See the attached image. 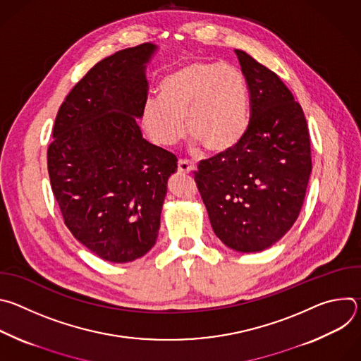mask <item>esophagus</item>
I'll return each mask as SVG.
<instances>
[{
	"label": "esophagus",
	"mask_w": 361,
	"mask_h": 361,
	"mask_svg": "<svg viewBox=\"0 0 361 361\" xmlns=\"http://www.w3.org/2000/svg\"><path fill=\"white\" fill-rule=\"evenodd\" d=\"M194 170H195V166L192 163H190L188 160H180L178 161V173L188 174V173H191Z\"/></svg>",
	"instance_id": "34e87169"
}]
</instances>
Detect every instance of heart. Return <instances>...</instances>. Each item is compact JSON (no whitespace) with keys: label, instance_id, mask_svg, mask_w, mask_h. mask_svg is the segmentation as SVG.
Here are the masks:
<instances>
[{"label":"heart","instance_id":"heart-1","mask_svg":"<svg viewBox=\"0 0 361 361\" xmlns=\"http://www.w3.org/2000/svg\"><path fill=\"white\" fill-rule=\"evenodd\" d=\"M159 91L160 98H148L142 109V126L159 145L183 138V120L190 137L212 154L231 149L247 130V87L228 64H185L167 74Z\"/></svg>","mask_w":361,"mask_h":361}]
</instances>
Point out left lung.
<instances>
[{
  "label": "left lung",
  "mask_w": 361,
  "mask_h": 361,
  "mask_svg": "<svg viewBox=\"0 0 361 361\" xmlns=\"http://www.w3.org/2000/svg\"><path fill=\"white\" fill-rule=\"evenodd\" d=\"M250 95V121L228 151L194 171L216 235L230 248L271 247L295 223L312 174L310 134L301 106L280 77L235 49Z\"/></svg>",
  "instance_id": "left-lung-1"
}]
</instances>
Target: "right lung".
<instances>
[{
  "label": "right lung",
  "instance_id": "obj_1",
  "mask_svg": "<svg viewBox=\"0 0 361 361\" xmlns=\"http://www.w3.org/2000/svg\"><path fill=\"white\" fill-rule=\"evenodd\" d=\"M145 42L97 63L61 104L47 149L48 174L66 226L99 259L128 263L156 244L167 180L177 157L142 138L156 51Z\"/></svg>",
  "mask_w": 361,
  "mask_h": 361
}]
</instances>
